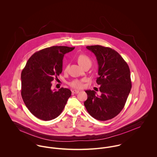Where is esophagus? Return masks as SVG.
Listing matches in <instances>:
<instances>
[{
    "label": "esophagus",
    "mask_w": 157,
    "mask_h": 157,
    "mask_svg": "<svg viewBox=\"0 0 157 157\" xmlns=\"http://www.w3.org/2000/svg\"><path fill=\"white\" fill-rule=\"evenodd\" d=\"M72 92L74 93V94H78L80 92L79 90H72Z\"/></svg>",
    "instance_id": "esophagus-1"
}]
</instances>
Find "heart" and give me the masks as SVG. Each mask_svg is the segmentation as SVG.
<instances>
[{
    "label": "heart",
    "mask_w": 157,
    "mask_h": 157,
    "mask_svg": "<svg viewBox=\"0 0 157 157\" xmlns=\"http://www.w3.org/2000/svg\"><path fill=\"white\" fill-rule=\"evenodd\" d=\"M77 60H78V63L80 64V65H81L82 67H84L85 66L88 65H91V63H92V62H91L90 57L85 54H80L78 57ZM67 67L65 68V71H67ZM84 81H85V79H81V80L75 79V80H73L71 82H70L69 83V85L75 89H80V88H83V86Z\"/></svg>",
    "instance_id": "obj_1"
}]
</instances>
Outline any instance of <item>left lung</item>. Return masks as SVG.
I'll return each instance as SVG.
<instances>
[{"label": "left lung", "mask_w": 157, "mask_h": 157, "mask_svg": "<svg viewBox=\"0 0 157 157\" xmlns=\"http://www.w3.org/2000/svg\"><path fill=\"white\" fill-rule=\"evenodd\" d=\"M96 56L99 77L96 82L100 85L101 94L87 90L84 102L87 111L94 118L106 121L116 117L123 109L132 88L130 69L123 57L114 49L101 45L87 46Z\"/></svg>", "instance_id": "8db88e82"}]
</instances>
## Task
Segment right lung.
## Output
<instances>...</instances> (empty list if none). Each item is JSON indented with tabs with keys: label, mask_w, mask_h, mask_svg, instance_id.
<instances>
[{
	"label": "right lung",
	"mask_w": 157,
	"mask_h": 157,
	"mask_svg": "<svg viewBox=\"0 0 157 157\" xmlns=\"http://www.w3.org/2000/svg\"><path fill=\"white\" fill-rule=\"evenodd\" d=\"M75 47L53 46L35 52L21 73V95L30 112L37 118L49 121L63 111L71 91L61 88L51 90V82L62 72L64 55Z\"/></svg>",
	"instance_id": "add662e5"
}]
</instances>
